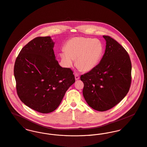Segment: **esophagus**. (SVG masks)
<instances>
[{"instance_id":"esophagus-1","label":"esophagus","mask_w":147,"mask_h":147,"mask_svg":"<svg viewBox=\"0 0 147 147\" xmlns=\"http://www.w3.org/2000/svg\"><path fill=\"white\" fill-rule=\"evenodd\" d=\"M75 79H76V80H78L79 79V76L77 74H75Z\"/></svg>"}]
</instances>
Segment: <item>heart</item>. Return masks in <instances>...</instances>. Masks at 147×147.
Segmentation results:
<instances>
[{
    "label": "heart",
    "instance_id": "1",
    "mask_svg": "<svg viewBox=\"0 0 147 147\" xmlns=\"http://www.w3.org/2000/svg\"><path fill=\"white\" fill-rule=\"evenodd\" d=\"M104 51L101 41L97 38L76 37L69 40L60 57L67 67L76 60V66L82 71L87 72L98 64Z\"/></svg>",
    "mask_w": 147,
    "mask_h": 147
}]
</instances>
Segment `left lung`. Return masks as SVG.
Listing matches in <instances>:
<instances>
[{
	"mask_svg": "<svg viewBox=\"0 0 147 147\" xmlns=\"http://www.w3.org/2000/svg\"><path fill=\"white\" fill-rule=\"evenodd\" d=\"M100 63L82 75L83 94L93 109L105 111L121 101L128 93L131 82V63L124 48L109 36Z\"/></svg>",
	"mask_w": 147,
	"mask_h": 147,
	"instance_id": "8db88e82",
	"label": "left lung"
}]
</instances>
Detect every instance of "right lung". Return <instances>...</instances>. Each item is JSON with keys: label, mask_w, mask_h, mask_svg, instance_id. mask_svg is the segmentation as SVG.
Returning <instances> with one entry per match:
<instances>
[{"label": "right lung", "mask_w": 147, "mask_h": 147, "mask_svg": "<svg viewBox=\"0 0 147 147\" xmlns=\"http://www.w3.org/2000/svg\"><path fill=\"white\" fill-rule=\"evenodd\" d=\"M54 46L50 36L34 38L22 49L14 67L19 98L26 106L41 113L55 110L76 81L70 68L59 64Z\"/></svg>", "instance_id": "right-lung-1"}]
</instances>
